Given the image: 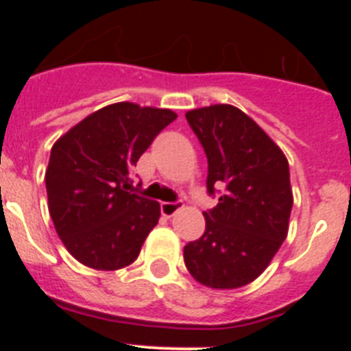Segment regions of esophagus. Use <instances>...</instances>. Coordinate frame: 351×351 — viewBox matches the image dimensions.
<instances>
[{"label":"esophagus","instance_id":"esophagus-1","mask_svg":"<svg viewBox=\"0 0 351 351\" xmlns=\"http://www.w3.org/2000/svg\"><path fill=\"white\" fill-rule=\"evenodd\" d=\"M160 209H161V214H163V216H167V218H172L173 214L181 209V204L179 202H161Z\"/></svg>","mask_w":351,"mask_h":351}]
</instances>
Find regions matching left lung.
Returning a JSON list of instances; mask_svg holds the SVG:
<instances>
[{"label":"left lung","instance_id":"left-lung-1","mask_svg":"<svg viewBox=\"0 0 351 351\" xmlns=\"http://www.w3.org/2000/svg\"><path fill=\"white\" fill-rule=\"evenodd\" d=\"M207 156V193L223 188L204 213L206 232L184 246L198 283L228 290L262 274L288 234L291 197L288 160L250 116L232 105L186 112Z\"/></svg>","mask_w":351,"mask_h":351}]
</instances>
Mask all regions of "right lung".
Returning a JSON list of instances; mask_svg holds the SVG:
<instances>
[{
  "instance_id": "obj_1",
  "label": "right lung",
  "mask_w": 351,
  "mask_h": 351,
  "mask_svg": "<svg viewBox=\"0 0 351 351\" xmlns=\"http://www.w3.org/2000/svg\"><path fill=\"white\" fill-rule=\"evenodd\" d=\"M176 117L169 108L119 101L89 114L52 145L45 172L49 213L80 263L116 271L137 260L160 219V204L132 193L130 176Z\"/></svg>"
}]
</instances>
